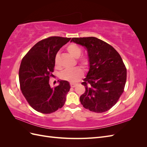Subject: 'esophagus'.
Returning a JSON list of instances; mask_svg holds the SVG:
<instances>
[{
	"label": "esophagus",
	"mask_w": 147,
	"mask_h": 147,
	"mask_svg": "<svg viewBox=\"0 0 147 147\" xmlns=\"http://www.w3.org/2000/svg\"><path fill=\"white\" fill-rule=\"evenodd\" d=\"M77 83H70V86L72 88H75L77 85Z\"/></svg>",
	"instance_id": "34e87169"
}]
</instances>
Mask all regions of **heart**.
<instances>
[{
	"instance_id": "heart-1",
	"label": "heart",
	"mask_w": 147,
	"mask_h": 147,
	"mask_svg": "<svg viewBox=\"0 0 147 147\" xmlns=\"http://www.w3.org/2000/svg\"><path fill=\"white\" fill-rule=\"evenodd\" d=\"M67 51L70 54L75 58L78 57L82 54V48L78 46L76 44H70L67 47ZM59 55L57 54L55 57V64L57 67H59ZM80 63L85 65L88 64V59L86 57H83L79 59ZM83 75V69L80 67H76L73 69H66L64 70L60 75L61 78L66 81H69L70 82H76L78 80L82 78Z\"/></svg>"
}]
</instances>
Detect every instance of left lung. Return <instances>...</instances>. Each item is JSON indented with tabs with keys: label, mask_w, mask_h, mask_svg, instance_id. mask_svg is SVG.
Instances as JSON below:
<instances>
[{
	"label": "left lung",
	"mask_w": 147,
	"mask_h": 147,
	"mask_svg": "<svg viewBox=\"0 0 147 147\" xmlns=\"http://www.w3.org/2000/svg\"><path fill=\"white\" fill-rule=\"evenodd\" d=\"M86 48L90 69L82 84L86 91L80 97L84 108L96 113L110 110L123 92L127 71L121 57L115 49L94 37L72 38Z\"/></svg>",
	"instance_id": "obj_1"
}]
</instances>
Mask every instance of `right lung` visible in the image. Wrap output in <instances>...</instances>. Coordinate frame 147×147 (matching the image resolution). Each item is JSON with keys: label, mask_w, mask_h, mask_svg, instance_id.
<instances>
[{"label": "right lung", "mask_w": 147, "mask_h": 147, "mask_svg": "<svg viewBox=\"0 0 147 147\" xmlns=\"http://www.w3.org/2000/svg\"><path fill=\"white\" fill-rule=\"evenodd\" d=\"M70 38L50 37L38 42L23 57L19 70L21 90L29 105L38 112L51 113L63 107L70 90L67 81L49 84L54 71L55 57Z\"/></svg>", "instance_id": "add662e5"}]
</instances>
